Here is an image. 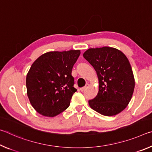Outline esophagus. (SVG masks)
<instances>
[{
    "label": "esophagus",
    "mask_w": 152,
    "mask_h": 152,
    "mask_svg": "<svg viewBox=\"0 0 152 152\" xmlns=\"http://www.w3.org/2000/svg\"><path fill=\"white\" fill-rule=\"evenodd\" d=\"M88 84H86L84 87H82V88H80V91H82V92L84 91L87 88H88Z\"/></svg>",
    "instance_id": "34e87169"
}]
</instances>
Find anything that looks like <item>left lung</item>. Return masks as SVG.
I'll list each match as a JSON object with an SVG mask.
<instances>
[{"label":"left lung","instance_id":"1","mask_svg":"<svg viewBox=\"0 0 152 152\" xmlns=\"http://www.w3.org/2000/svg\"><path fill=\"white\" fill-rule=\"evenodd\" d=\"M84 58L96 70L99 82L96 96L90 107L104 116H113L124 110L132 99L135 80L127 58L115 48H91Z\"/></svg>","mask_w":152,"mask_h":152}]
</instances>
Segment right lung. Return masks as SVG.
<instances>
[{
  "label": "right lung",
  "mask_w": 152,
  "mask_h": 152,
  "mask_svg": "<svg viewBox=\"0 0 152 152\" xmlns=\"http://www.w3.org/2000/svg\"><path fill=\"white\" fill-rule=\"evenodd\" d=\"M80 54V50L50 51L31 66L26 78L27 96L39 114L54 117L70 106L77 91L72 70Z\"/></svg>",
  "instance_id": "right-lung-1"
}]
</instances>
